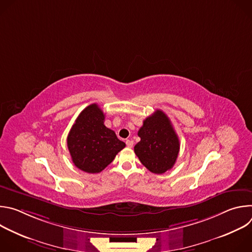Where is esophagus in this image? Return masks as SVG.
I'll list each match as a JSON object with an SVG mask.
<instances>
[{"label": "esophagus", "mask_w": 252, "mask_h": 252, "mask_svg": "<svg viewBox=\"0 0 252 252\" xmlns=\"http://www.w3.org/2000/svg\"><path fill=\"white\" fill-rule=\"evenodd\" d=\"M126 147L127 148H132V146H133V141L130 140V139H126Z\"/></svg>", "instance_id": "obj_1"}]
</instances>
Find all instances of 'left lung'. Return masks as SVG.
<instances>
[{
	"label": "left lung",
	"mask_w": 252,
	"mask_h": 252,
	"mask_svg": "<svg viewBox=\"0 0 252 252\" xmlns=\"http://www.w3.org/2000/svg\"><path fill=\"white\" fill-rule=\"evenodd\" d=\"M134 154L150 171L161 174L174 165L179 153V139L168 117L160 110L143 121Z\"/></svg>",
	"instance_id": "obj_1"
}]
</instances>
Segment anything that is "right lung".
<instances>
[{"mask_svg":"<svg viewBox=\"0 0 252 252\" xmlns=\"http://www.w3.org/2000/svg\"><path fill=\"white\" fill-rule=\"evenodd\" d=\"M103 122V112L96 103H92L79 115L66 138L71 160L88 173L103 170L126 147Z\"/></svg>","mask_w":252,"mask_h":252,"instance_id":"right-lung-1","label":"right lung"}]
</instances>
